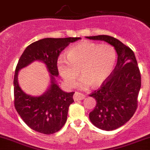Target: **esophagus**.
Segmentation results:
<instances>
[{
	"instance_id": "1",
	"label": "esophagus",
	"mask_w": 150,
	"mask_h": 150,
	"mask_svg": "<svg viewBox=\"0 0 150 150\" xmlns=\"http://www.w3.org/2000/svg\"><path fill=\"white\" fill-rule=\"evenodd\" d=\"M85 97H86V96H85L83 93H78V92H75V94H74L73 96V99L75 101L83 100Z\"/></svg>"
}]
</instances>
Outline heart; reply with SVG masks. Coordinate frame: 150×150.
Wrapping results in <instances>:
<instances>
[{
  "instance_id": "1",
  "label": "heart",
  "mask_w": 150,
  "mask_h": 150,
  "mask_svg": "<svg viewBox=\"0 0 150 150\" xmlns=\"http://www.w3.org/2000/svg\"><path fill=\"white\" fill-rule=\"evenodd\" d=\"M115 61V51L110 45L83 41L69 48L67 58L58 59L57 69L68 86H74L80 70L83 77L78 83V87L85 88L89 84L98 87L111 75Z\"/></svg>"
}]
</instances>
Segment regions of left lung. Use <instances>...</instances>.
Wrapping results in <instances>:
<instances>
[{
  "label": "left lung",
  "instance_id": "8db88e82",
  "mask_svg": "<svg viewBox=\"0 0 150 150\" xmlns=\"http://www.w3.org/2000/svg\"><path fill=\"white\" fill-rule=\"evenodd\" d=\"M104 40L115 48L117 62L107 81L89 96L96 105L89 113L92 123L100 129L112 131L123 125L132 117L138 106L141 74L134 53L128 46L109 35L86 37Z\"/></svg>",
  "mask_w": 150,
  "mask_h": 150
}]
</instances>
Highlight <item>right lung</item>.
<instances>
[{"mask_svg":"<svg viewBox=\"0 0 150 150\" xmlns=\"http://www.w3.org/2000/svg\"><path fill=\"white\" fill-rule=\"evenodd\" d=\"M80 38H43L31 43L19 58L13 78L14 107L18 114L31 129L41 134H53L65 124L68 110L74 102L75 92L67 93L61 90L55 82L59 75L57 60L62 51L70 43ZM39 60L46 64L51 73L52 85L40 97H31L22 91L18 83V72L33 61Z\"/></svg>","mask_w":150,"mask_h":150,"instance_id":"obj_1","label":"right lung"}]
</instances>
